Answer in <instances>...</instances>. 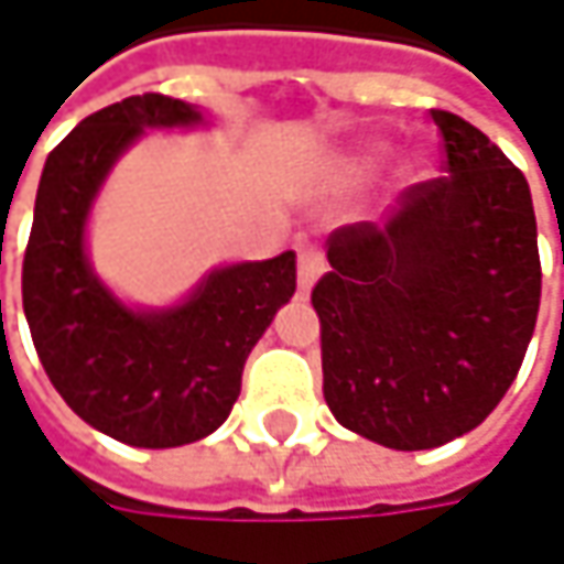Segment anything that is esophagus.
<instances>
[{
  "instance_id": "esophagus-1",
  "label": "esophagus",
  "mask_w": 564,
  "mask_h": 564,
  "mask_svg": "<svg viewBox=\"0 0 564 564\" xmlns=\"http://www.w3.org/2000/svg\"><path fill=\"white\" fill-rule=\"evenodd\" d=\"M326 271V258L316 251V248H300V258H296V281H300V293L306 296L310 286L316 283V278Z\"/></svg>"
}]
</instances>
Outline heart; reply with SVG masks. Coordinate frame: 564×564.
I'll return each mask as SVG.
<instances>
[{"label": "heart", "instance_id": "heart-1", "mask_svg": "<svg viewBox=\"0 0 564 564\" xmlns=\"http://www.w3.org/2000/svg\"><path fill=\"white\" fill-rule=\"evenodd\" d=\"M382 163H386V150L382 147H369L362 153H352L339 172H343L346 182H366V178H372L376 172L382 170Z\"/></svg>", "mask_w": 564, "mask_h": 564}]
</instances>
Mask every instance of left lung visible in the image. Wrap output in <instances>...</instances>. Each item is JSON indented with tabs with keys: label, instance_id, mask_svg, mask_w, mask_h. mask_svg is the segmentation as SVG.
<instances>
[{
	"label": "left lung",
	"instance_id": "1",
	"mask_svg": "<svg viewBox=\"0 0 564 564\" xmlns=\"http://www.w3.org/2000/svg\"><path fill=\"white\" fill-rule=\"evenodd\" d=\"M431 120L447 175L404 188L386 225L336 228L310 296L329 411L394 451L441 447L500 404L542 296L525 175L464 117Z\"/></svg>",
	"mask_w": 564,
	"mask_h": 564
}]
</instances>
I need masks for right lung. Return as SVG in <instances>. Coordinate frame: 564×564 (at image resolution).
Listing matches in <instances>:
<instances>
[{
    "label": "right lung",
    "mask_w": 564,
    "mask_h": 564,
    "mask_svg": "<svg viewBox=\"0 0 564 564\" xmlns=\"http://www.w3.org/2000/svg\"><path fill=\"white\" fill-rule=\"evenodd\" d=\"M195 123L202 113L166 94L80 120L45 160L22 261V306L52 386L133 447H182L221 427L254 343L296 290L293 251L218 268L170 310H130L90 271L84 225L110 166L143 130Z\"/></svg>",
    "instance_id": "obj_1"
}]
</instances>
